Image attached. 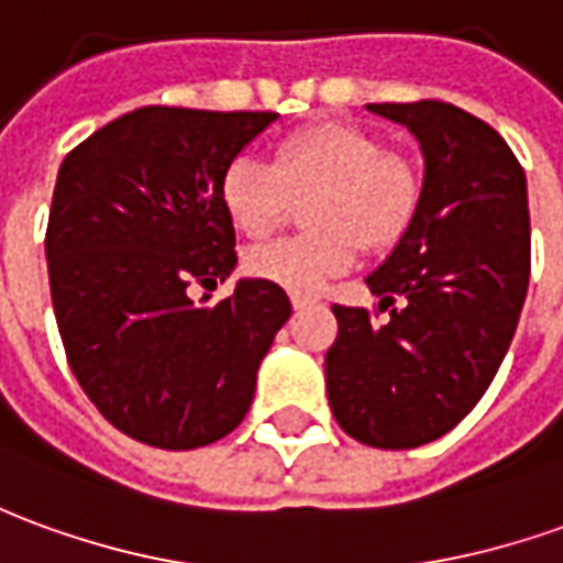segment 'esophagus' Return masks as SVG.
Masks as SVG:
<instances>
[{"instance_id": "1", "label": "esophagus", "mask_w": 563, "mask_h": 563, "mask_svg": "<svg viewBox=\"0 0 563 563\" xmlns=\"http://www.w3.org/2000/svg\"><path fill=\"white\" fill-rule=\"evenodd\" d=\"M308 305H313V298H308V295H298V292H292V308H295V310L308 308Z\"/></svg>"}]
</instances>
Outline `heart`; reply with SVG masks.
Returning <instances> with one entry per match:
<instances>
[{
    "label": "heart",
    "instance_id": "b5f03b06",
    "mask_svg": "<svg viewBox=\"0 0 563 563\" xmlns=\"http://www.w3.org/2000/svg\"><path fill=\"white\" fill-rule=\"evenodd\" d=\"M310 190L305 219L313 228L246 255L253 277L289 292H317L356 262L360 246L384 250L399 241L420 203V173L377 133L350 121H320L280 140L274 164L238 155L219 179L231 225L253 241L274 234L292 198Z\"/></svg>",
    "mask_w": 563,
    "mask_h": 563
}]
</instances>
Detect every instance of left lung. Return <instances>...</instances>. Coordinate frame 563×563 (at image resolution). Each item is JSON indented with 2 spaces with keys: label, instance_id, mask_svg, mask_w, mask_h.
Here are the masks:
<instances>
[{
  "label": "left lung",
  "instance_id": "1",
  "mask_svg": "<svg viewBox=\"0 0 563 563\" xmlns=\"http://www.w3.org/2000/svg\"><path fill=\"white\" fill-rule=\"evenodd\" d=\"M368 109L418 136L423 188L390 258L365 277L390 320L332 308L325 390L347 435L405 451L454 430L512 344L530 280L528 179L500 133L460 106Z\"/></svg>",
  "mask_w": 563,
  "mask_h": 563
}]
</instances>
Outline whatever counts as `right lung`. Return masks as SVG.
<instances>
[{
    "label": "right lung",
    "mask_w": 563,
    "mask_h": 563,
    "mask_svg": "<svg viewBox=\"0 0 563 563\" xmlns=\"http://www.w3.org/2000/svg\"><path fill=\"white\" fill-rule=\"evenodd\" d=\"M277 112L143 106L60 164L45 255L73 375L115 430L164 451L219 442L253 405L255 375L292 305L277 283L238 280L219 179Z\"/></svg>",
    "instance_id": "right-lung-1"
}]
</instances>
